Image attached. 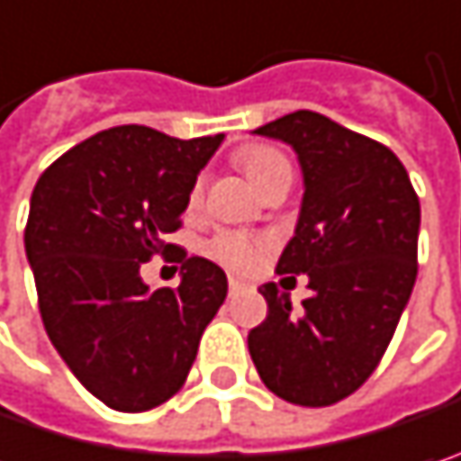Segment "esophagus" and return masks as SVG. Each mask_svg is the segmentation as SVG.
I'll use <instances>...</instances> for the list:
<instances>
[{"label": "esophagus", "mask_w": 461, "mask_h": 461, "mask_svg": "<svg viewBox=\"0 0 461 461\" xmlns=\"http://www.w3.org/2000/svg\"><path fill=\"white\" fill-rule=\"evenodd\" d=\"M242 287H245V285H242V282H240L237 276H230V295H237V293H240Z\"/></svg>", "instance_id": "esophagus-1"}]
</instances>
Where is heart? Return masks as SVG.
<instances>
[{
  "label": "heart",
  "instance_id": "b5f03b06",
  "mask_svg": "<svg viewBox=\"0 0 461 461\" xmlns=\"http://www.w3.org/2000/svg\"><path fill=\"white\" fill-rule=\"evenodd\" d=\"M237 166L248 174V179L256 185V189H261L272 176H276L279 171L290 168L287 158L269 145H248L237 152ZM203 194V182L197 179L194 187L189 192V205L194 208L200 203ZM205 253L216 261H221L224 267L237 269V272H248L253 269L261 256H264V242L253 234L245 231H219L205 242Z\"/></svg>",
  "mask_w": 461,
  "mask_h": 461
}]
</instances>
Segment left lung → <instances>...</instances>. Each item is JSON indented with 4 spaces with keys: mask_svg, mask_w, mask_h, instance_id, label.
Masks as SVG:
<instances>
[{
    "mask_svg": "<svg viewBox=\"0 0 461 461\" xmlns=\"http://www.w3.org/2000/svg\"><path fill=\"white\" fill-rule=\"evenodd\" d=\"M298 152L303 205L276 274L309 276L312 298L261 287L267 319L250 330V358L274 396L330 406L377 369L417 279L420 197L393 149L314 110L256 129ZM282 279V282H285Z\"/></svg>",
    "mask_w": 461,
    "mask_h": 461,
    "instance_id": "obj_1",
    "label": "left lung"
}]
</instances>
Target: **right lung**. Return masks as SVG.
Masks as SVG:
<instances>
[{
	"label": "right lung",
	"instance_id": "right-lung-1",
	"mask_svg": "<svg viewBox=\"0 0 461 461\" xmlns=\"http://www.w3.org/2000/svg\"><path fill=\"white\" fill-rule=\"evenodd\" d=\"M221 140L115 126L70 147L33 187L25 256L44 330L110 409L147 411L179 393L227 298V274L213 261L166 242ZM152 255L183 264L179 288L141 282Z\"/></svg>",
	"mask_w": 461,
	"mask_h": 461
}]
</instances>
